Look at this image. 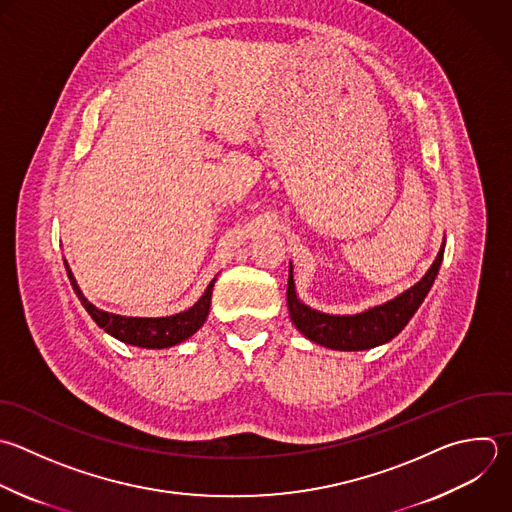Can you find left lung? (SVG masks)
<instances>
[{
	"mask_svg": "<svg viewBox=\"0 0 512 512\" xmlns=\"http://www.w3.org/2000/svg\"><path fill=\"white\" fill-rule=\"evenodd\" d=\"M444 256V244L430 266V270L422 276L420 282H416L410 290L396 296L394 300L374 306L362 314L354 316H330L316 312L308 306H304L294 292V280H292V268L288 274V290H286V304L290 310L292 324L310 340L316 344H322L326 348L334 350H366L380 346L388 340H392L402 328L408 324V320L414 316L422 300L426 298L438 268L442 264Z\"/></svg>",
	"mask_w": 512,
	"mask_h": 512,
	"instance_id": "8db88e82",
	"label": "left lung"
}]
</instances>
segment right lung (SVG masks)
<instances>
[{
    "label": "right lung",
    "instance_id": "obj_1",
    "mask_svg": "<svg viewBox=\"0 0 512 512\" xmlns=\"http://www.w3.org/2000/svg\"><path fill=\"white\" fill-rule=\"evenodd\" d=\"M64 264L68 270V278L74 286V292L78 294V298L82 300V306L88 310V314L94 318V322L100 328H104L108 334H112L114 338H118L126 344H134V346H142V348H168V346L180 344L186 338H190L208 318L212 288H214L216 278L208 284L202 298L186 312L166 316V318H132V316L110 314V312H104V310L96 308L94 304H90L84 298L82 290L78 288L76 278L72 276V270L66 260H64Z\"/></svg>",
    "mask_w": 512,
    "mask_h": 512
}]
</instances>
